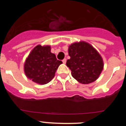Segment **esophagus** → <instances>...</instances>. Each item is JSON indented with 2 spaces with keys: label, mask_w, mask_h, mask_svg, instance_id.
Here are the masks:
<instances>
[{
  "label": "esophagus",
  "mask_w": 126,
  "mask_h": 126,
  "mask_svg": "<svg viewBox=\"0 0 126 126\" xmlns=\"http://www.w3.org/2000/svg\"><path fill=\"white\" fill-rule=\"evenodd\" d=\"M66 59H63L62 60V62H63V63H64V64H65V63H66Z\"/></svg>",
  "instance_id": "esophagus-1"
}]
</instances>
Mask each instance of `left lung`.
I'll return each instance as SVG.
<instances>
[{"label":"left lung","mask_w":126,"mask_h":126,"mask_svg":"<svg viewBox=\"0 0 126 126\" xmlns=\"http://www.w3.org/2000/svg\"><path fill=\"white\" fill-rule=\"evenodd\" d=\"M70 59L66 65L79 83L90 84L96 81L103 69L102 56L92 45L84 41L75 42L68 48Z\"/></svg>","instance_id":"1"}]
</instances>
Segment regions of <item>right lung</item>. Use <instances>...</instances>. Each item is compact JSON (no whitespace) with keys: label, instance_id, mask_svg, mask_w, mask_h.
<instances>
[{"label":"right lung","instance_id":"obj_1","mask_svg":"<svg viewBox=\"0 0 126 126\" xmlns=\"http://www.w3.org/2000/svg\"><path fill=\"white\" fill-rule=\"evenodd\" d=\"M62 62L51 52L49 45H38L31 51L24 64V71L28 78L39 84L49 83Z\"/></svg>","mask_w":126,"mask_h":126}]
</instances>
